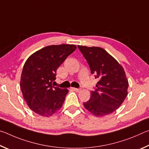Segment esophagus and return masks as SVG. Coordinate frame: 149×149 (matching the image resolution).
I'll use <instances>...</instances> for the list:
<instances>
[{
  "label": "esophagus",
  "mask_w": 149,
  "mask_h": 149,
  "mask_svg": "<svg viewBox=\"0 0 149 149\" xmlns=\"http://www.w3.org/2000/svg\"><path fill=\"white\" fill-rule=\"evenodd\" d=\"M72 90H74V91H76V92H79L80 91H81V89H77V88H74V87H72Z\"/></svg>",
  "instance_id": "34e87169"
}]
</instances>
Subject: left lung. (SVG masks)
Returning <instances> with one entry per match:
<instances>
[{
    "label": "left lung",
    "instance_id": "obj_1",
    "mask_svg": "<svg viewBox=\"0 0 149 149\" xmlns=\"http://www.w3.org/2000/svg\"><path fill=\"white\" fill-rule=\"evenodd\" d=\"M89 65L91 74L99 81L85 108L97 117H102L119 108L127 95L128 81L118 61L100 47L78 45Z\"/></svg>",
    "mask_w": 149,
    "mask_h": 149
}]
</instances>
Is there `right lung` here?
I'll return each mask as SVG.
<instances>
[{
    "label": "right lung",
    "mask_w": 149,
    "mask_h": 149,
    "mask_svg": "<svg viewBox=\"0 0 149 149\" xmlns=\"http://www.w3.org/2000/svg\"><path fill=\"white\" fill-rule=\"evenodd\" d=\"M74 45H50L31 54L24 65L20 88L28 107L37 114L49 117L58 111L68 93L54 87L56 70L76 49Z\"/></svg>",
    "instance_id": "1"
}]
</instances>
